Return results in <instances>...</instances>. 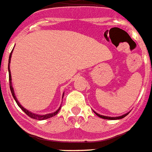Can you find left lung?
I'll list each match as a JSON object with an SVG mask.
<instances>
[{
  "label": "left lung",
  "instance_id": "1",
  "mask_svg": "<svg viewBox=\"0 0 152 152\" xmlns=\"http://www.w3.org/2000/svg\"><path fill=\"white\" fill-rule=\"evenodd\" d=\"M93 112L96 113L97 116L100 117V118H104V119H109V120H117V119L123 118L124 117L126 116L128 113H125V114H123V115H122V116H118V117H108V116H104V115H101V114L96 113L95 111H93Z\"/></svg>",
  "mask_w": 152,
  "mask_h": 152
}]
</instances>
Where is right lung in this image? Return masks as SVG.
Masks as SVG:
<instances>
[{"label": "right lung", "instance_id": "add662e5", "mask_svg": "<svg viewBox=\"0 0 152 152\" xmlns=\"http://www.w3.org/2000/svg\"><path fill=\"white\" fill-rule=\"evenodd\" d=\"M12 52H13V50L11 51V53H10V58H9V64H8V70H9V80H10V90H11V93H12L13 98H14V100H15V102H16V103L18 104V105L19 107L22 109V110L26 113L30 118L36 119V120H45V119L50 118H51V117L56 115L57 113H59V110H60V108H61V105H60L59 109H58L56 111H55L54 113H47V114H44V115H42V114H37V113H32V112H30V111H29L28 110H26V109H25L22 104L19 103V102L18 101V99H17L16 96H15V93H14V90H13V85H12V79H11V72H10V60H11V57H12ZM64 93L63 94V97H64Z\"/></svg>", "mask_w": 152, "mask_h": 152}]
</instances>
